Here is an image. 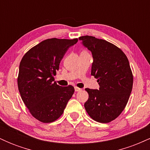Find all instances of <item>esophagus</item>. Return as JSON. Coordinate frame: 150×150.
Listing matches in <instances>:
<instances>
[{"instance_id":"1","label":"esophagus","mask_w":150,"mask_h":150,"mask_svg":"<svg viewBox=\"0 0 150 150\" xmlns=\"http://www.w3.org/2000/svg\"><path fill=\"white\" fill-rule=\"evenodd\" d=\"M75 92H79V91H81V89L79 88V87H75Z\"/></svg>"}]
</instances>
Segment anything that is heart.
I'll return each mask as SVG.
<instances>
[{"label":"heart","instance_id":"b5f03b06","mask_svg":"<svg viewBox=\"0 0 150 150\" xmlns=\"http://www.w3.org/2000/svg\"><path fill=\"white\" fill-rule=\"evenodd\" d=\"M83 52H86V51H83Z\"/></svg>","mask_w":150,"mask_h":150}]
</instances>
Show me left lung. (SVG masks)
Returning <instances> with one entry per match:
<instances>
[{
    "mask_svg": "<svg viewBox=\"0 0 150 150\" xmlns=\"http://www.w3.org/2000/svg\"><path fill=\"white\" fill-rule=\"evenodd\" d=\"M92 52L91 75L97 78L99 89L86 88L89 98L84 104L89 116L99 123L116 119L128 103L133 76L128 58L116 46L92 36L79 37Z\"/></svg>",
    "mask_w": 150,
    "mask_h": 150,
    "instance_id": "8db88e82",
    "label": "left lung"
}]
</instances>
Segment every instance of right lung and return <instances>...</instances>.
Masks as SVG:
<instances>
[{
    "instance_id": "right-lung-1",
    "label": "right lung",
    "mask_w": 150,
    "mask_h": 150,
    "mask_svg": "<svg viewBox=\"0 0 150 150\" xmlns=\"http://www.w3.org/2000/svg\"><path fill=\"white\" fill-rule=\"evenodd\" d=\"M77 41L46 39L29 50L20 61L19 92L31 114L39 121L51 123L57 120L75 92L71 85H58L53 82V76L68 49Z\"/></svg>"
}]
</instances>
